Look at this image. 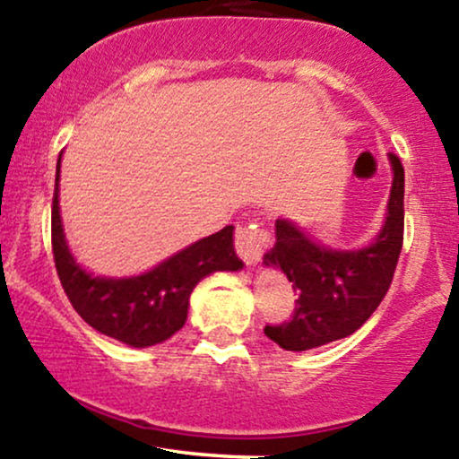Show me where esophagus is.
<instances>
[{"label": "esophagus", "mask_w": 459, "mask_h": 459, "mask_svg": "<svg viewBox=\"0 0 459 459\" xmlns=\"http://www.w3.org/2000/svg\"><path fill=\"white\" fill-rule=\"evenodd\" d=\"M266 247H269V234L260 225L238 228V234H236V251L243 257L247 266H255Z\"/></svg>", "instance_id": "esophagus-1"}]
</instances>
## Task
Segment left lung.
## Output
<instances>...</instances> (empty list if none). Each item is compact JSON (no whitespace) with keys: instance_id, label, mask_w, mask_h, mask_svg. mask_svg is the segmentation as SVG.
<instances>
[{"instance_id":"8db88e82","label":"left lung","mask_w":459,"mask_h":459,"mask_svg":"<svg viewBox=\"0 0 459 459\" xmlns=\"http://www.w3.org/2000/svg\"><path fill=\"white\" fill-rule=\"evenodd\" d=\"M393 169L384 223L373 240L355 249H336L312 238L297 221H275V245L264 266L281 271L299 292L295 316L264 333L286 351H307L358 332L377 310L393 281L403 245L405 173L388 153Z\"/></svg>"}]
</instances>
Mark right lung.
<instances>
[{"label": "right lung", "mask_w": 459, "mask_h": 459, "mask_svg": "<svg viewBox=\"0 0 459 459\" xmlns=\"http://www.w3.org/2000/svg\"><path fill=\"white\" fill-rule=\"evenodd\" d=\"M60 153L51 205V245L60 284L75 312L104 336L145 349L160 344L184 327L190 295L204 277L219 271H240L234 251V225L184 247L141 275L106 277L86 271L66 243L60 216Z\"/></svg>", "instance_id": "add662e5"}]
</instances>
